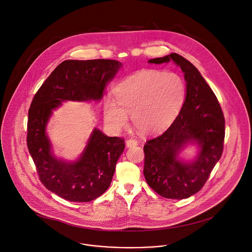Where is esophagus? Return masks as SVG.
<instances>
[{
    "label": "esophagus",
    "instance_id": "34e87169",
    "mask_svg": "<svg viewBox=\"0 0 252 252\" xmlns=\"http://www.w3.org/2000/svg\"><path fill=\"white\" fill-rule=\"evenodd\" d=\"M137 144H138V142H137V140H135V139H128V140H126V145L127 148L136 146Z\"/></svg>",
    "mask_w": 252,
    "mask_h": 252
}]
</instances>
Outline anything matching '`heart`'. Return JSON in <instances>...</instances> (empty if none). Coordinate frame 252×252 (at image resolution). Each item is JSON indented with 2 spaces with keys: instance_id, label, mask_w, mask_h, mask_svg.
Segmentation results:
<instances>
[{
  "instance_id": "heart-1",
  "label": "heart",
  "mask_w": 252,
  "mask_h": 252,
  "mask_svg": "<svg viewBox=\"0 0 252 252\" xmlns=\"http://www.w3.org/2000/svg\"><path fill=\"white\" fill-rule=\"evenodd\" d=\"M114 94L117 103L107 100L103 107L106 123L119 130L126 126L129 115L134 127L149 134L176 120L186 101L187 86L176 72L143 69L121 81Z\"/></svg>"
}]
</instances>
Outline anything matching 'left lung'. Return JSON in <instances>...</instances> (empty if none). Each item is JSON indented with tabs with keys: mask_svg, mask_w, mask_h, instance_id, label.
I'll return each instance as SVG.
<instances>
[{
	"mask_svg": "<svg viewBox=\"0 0 252 252\" xmlns=\"http://www.w3.org/2000/svg\"><path fill=\"white\" fill-rule=\"evenodd\" d=\"M173 61L187 82L185 104L171 126L144 145L143 174L148 186L159 195L185 199L198 192L220 160L225 138V119L221 106L199 70L177 53L151 59L149 63ZM189 145L198 147L192 160L179 155Z\"/></svg>",
	"mask_w": 252,
	"mask_h": 252,
	"instance_id": "obj_1",
	"label": "left lung"
}]
</instances>
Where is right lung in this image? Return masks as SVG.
<instances>
[{"mask_svg":"<svg viewBox=\"0 0 252 252\" xmlns=\"http://www.w3.org/2000/svg\"><path fill=\"white\" fill-rule=\"evenodd\" d=\"M122 63L115 60H66L60 63L35 94L28 111L27 147L41 183L60 197L89 202L110 187L125 140L94 127L74 161L58 158L47 134L53 112L65 101H101L107 84Z\"/></svg>","mask_w":252,"mask_h":252,"instance_id":"1","label":"right lung"}]
</instances>
